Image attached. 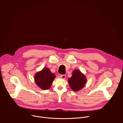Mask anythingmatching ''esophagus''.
<instances>
[{
  "label": "esophagus",
  "instance_id": "1",
  "mask_svg": "<svg viewBox=\"0 0 123 123\" xmlns=\"http://www.w3.org/2000/svg\"><path fill=\"white\" fill-rule=\"evenodd\" d=\"M60 77L61 79H65L66 78V75H60Z\"/></svg>",
  "mask_w": 123,
  "mask_h": 123
}]
</instances>
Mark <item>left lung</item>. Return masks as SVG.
Returning a JSON list of instances; mask_svg holds the SVG:
<instances>
[{"instance_id": "8db88e82", "label": "left lung", "mask_w": 123, "mask_h": 123, "mask_svg": "<svg viewBox=\"0 0 123 123\" xmlns=\"http://www.w3.org/2000/svg\"><path fill=\"white\" fill-rule=\"evenodd\" d=\"M86 81L85 74L79 69H75L73 72L72 77L68 78V83L72 90L77 92L85 86Z\"/></svg>"}]
</instances>
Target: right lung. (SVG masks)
Listing matches in <instances>:
<instances>
[{"label":"right lung","mask_w":123,"mask_h":123,"mask_svg":"<svg viewBox=\"0 0 123 123\" xmlns=\"http://www.w3.org/2000/svg\"><path fill=\"white\" fill-rule=\"evenodd\" d=\"M34 81L37 86L42 90L49 89L52 85L55 75L48 68H43L34 75Z\"/></svg>","instance_id":"1"}]
</instances>
